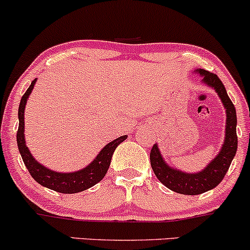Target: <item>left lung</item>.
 Returning a JSON list of instances; mask_svg holds the SVG:
<instances>
[{
	"label": "left lung",
	"instance_id": "8db88e82",
	"mask_svg": "<svg viewBox=\"0 0 250 250\" xmlns=\"http://www.w3.org/2000/svg\"><path fill=\"white\" fill-rule=\"evenodd\" d=\"M196 72L203 78V83L215 89L226 108V136H224V142L221 150L204 169L197 173H186V172H182L167 165L166 161L161 156L158 145L153 146L149 154L150 165L156 178L169 190L177 193L188 194V196H196V194L204 193L215 188L223 180L237 149L236 109L230 101L226 87L215 73L203 70V68H197Z\"/></svg>",
	"mask_w": 250,
	"mask_h": 250
}]
</instances>
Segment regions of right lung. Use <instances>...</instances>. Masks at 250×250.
Segmentation results:
<instances>
[{"label": "right lung", "instance_id": "right-lung-1", "mask_svg": "<svg viewBox=\"0 0 250 250\" xmlns=\"http://www.w3.org/2000/svg\"><path fill=\"white\" fill-rule=\"evenodd\" d=\"M37 83V78L32 82L27 91L21 98L20 105H19V129L16 134V140H18L19 152H20L22 160L26 165L27 169L33 177V179L40 185L53 190L60 193H77L87 190L89 188L94 186L98 182L105 177L108 172L109 166H110L111 156L114 154L115 149L119 146L121 142L127 139V135H123L117 138L114 141L109 142L105 147L98 153L91 164H89L84 168L79 171L71 172V173H60V172L52 171V169L46 168L45 166L41 165L31 154L28 147L26 146V140H24V108H26L27 100L31 95L33 87Z\"/></svg>", "mask_w": 250, "mask_h": 250}]
</instances>
